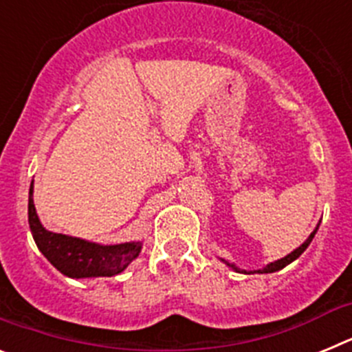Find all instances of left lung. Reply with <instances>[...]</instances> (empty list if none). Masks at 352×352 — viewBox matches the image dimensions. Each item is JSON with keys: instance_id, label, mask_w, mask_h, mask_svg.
<instances>
[{"instance_id": "8db88e82", "label": "left lung", "mask_w": 352, "mask_h": 352, "mask_svg": "<svg viewBox=\"0 0 352 352\" xmlns=\"http://www.w3.org/2000/svg\"><path fill=\"white\" fill-rule=\"evenodd\" d=\"M319 227V226H317ZM317 227H316V231H317ZM316 231L312 232V234L309 236V239H307V241H305L303 245H301L300 248H296V250L294 252H291V254H289V256H285L284 259H278V261H275V263H272V264H268V266H266V268H263V270H259V272L257 273H273V272H278V270H282V268H285V266H287V264H291L292 261H296L298 257L301 256V254H303L305 250H307V247H309L310 245V241H312V238L314 236H316ZM229 266H231V268H234V266H232V264H229ZM236 272H239L238 268H234ZM247 273V272H245ZM252 273V272H250Z\"/></svg>"}]
</instances>
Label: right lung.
<instances>
[{
    "label": "right lung",
    "instance_id": "obj_1",
    "mask_svg": "<svg viewBox=\"0 0 352 352\" xmlns=\"http://www.w3.org/2000/svg\"><path fill=\"white\" fill-rule=\"evenodd\" d=\"M28 220L36 247L58 272L70 278H88V276H114L132 263L141 252L142 243L96 245L72 236L56 234L45 231L38 220L33 204V183L30 186Z\"/></svg>",
    "mask_w": 352,
    "mask_h": 352
}]
</instances>
